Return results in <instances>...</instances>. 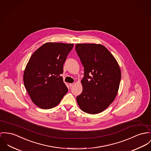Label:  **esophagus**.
<instances>
[{
	"label": "esophagus",
	"instance_id": "1",
	"mask_svg": "<svg viewBox=\"0 0 151 151\" xmlns=\"http://www.w3.org/2000/svg\"><path fill=\"white\" fill-rule=\"evenodd\" d=\"M69 86H70V87H72L73 86V83H70Z\"/></svg>",
	"mask_w": 151,
	"mask_h": 151
}]
</instances>
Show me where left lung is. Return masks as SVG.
Segmentation results:
<instances>
[{
	"mask_svg": "<svg viewBox=\"0 0 151 151\" xmlns=\"http://www.w3.org/2000/svg\"><path fill=\"white\" fill-rule=\"evenodd\" d=\"M75 49L84 67L83 91L76 97L78 104L86 113H101L116 97L121 78L119 66L101 44H77Z\"/></svg>",
	"mask_w": 151,
	"mask_h": 151,
	"instance_id": "1",
	"label": "left lung"
}]
</instances>
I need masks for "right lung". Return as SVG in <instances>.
<instances>
[{
	"label": "right lung",
	"mask_w": 151,
	"mask_h": 151,
	"mask_svg": "<svg viewBox=\"0 0 151 151\" xmlns=\"http://www.w3.org/2000/svg\"><path fill=\"white\" fill-rule=\"evenodd\" d=\"M73 44L47 42L37 49L23 73L24 87L32 102L43 109L60 102L68 89L60 75Z\"/></svg>",
	"instance_id": "right-lung-1"
}]
</instances>
